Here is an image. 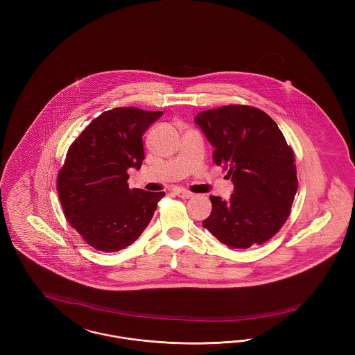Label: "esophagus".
Instances as JSON below:
<instances>
[{"label":"esophagus","mask_w":355,"mask_h":355,"mask_svg":"<svg viewBox=\"0 0 355 355\" xmlns=\"http://www.w3.org/2000/svg\"><path fill=\"white\" fill-rule=\"evenodd\" d=\"M175 194L180 197V198H190V197H193V193H190L189 190H182V189H180V190H175Z\"/></svg>","instance_id":"1"}]
</instances>
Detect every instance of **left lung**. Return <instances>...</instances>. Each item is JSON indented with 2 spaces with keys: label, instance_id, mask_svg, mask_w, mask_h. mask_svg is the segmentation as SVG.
Wrapping results in <instances>:
<instances>
[{
  "label": "left lung",
  "instance_id": "8db88e82",
  "mask_svg": "<svg viewBox=\"0 0 355 355\" xmlns=\"http://www.w3.org/2000/svg\"><path fill=\"white\" fill-rule=\"evenodd\" d=\"M194 121L214 146L216 165L234 184L229 201L210 196L203 227L233 249L269 241L286 222L298 190L294 153L278 125L248 105L205 110Z\"/></svg>",
  "mask_w": 355,
  "mask_h": 355
}]
</instances>
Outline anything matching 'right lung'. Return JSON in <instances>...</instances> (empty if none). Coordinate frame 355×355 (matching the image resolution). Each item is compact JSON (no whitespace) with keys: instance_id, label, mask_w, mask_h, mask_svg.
I'll return each instance as SVG.
<instances>
[{"instance_id":"1","label":"right lung","mask_w":355,"mask_h":355,"mask_svg":"<svg viewBox=\"0 0 355 355\" xmlns=\"http://www.w3.org/2000/svg\"><path fill=\"white\" fill-rule=\"evenodd\" d=\"M162 112L116 107L93 119L70 145L57 191L70 226L100 252L132 245L152 220L164 191L129 189L128 169H139L142 135Z\"/></svg>"}]
</instances>
